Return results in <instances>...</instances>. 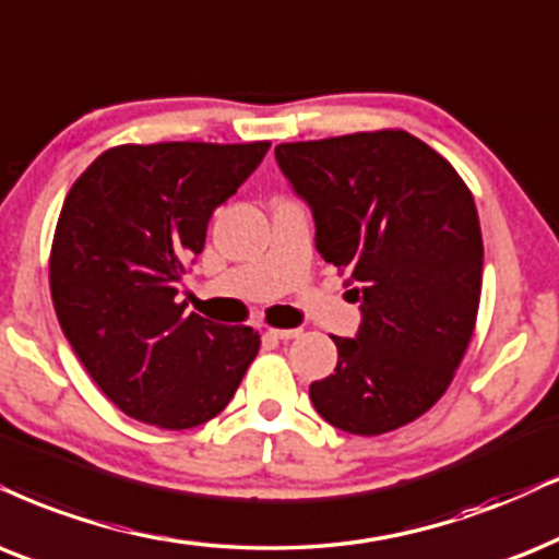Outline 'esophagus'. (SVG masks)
<instances>
[{
	"label": "esophagus",
	"instance_id": "1",
	"mask_svg": "<svg viewBox=\"0 0 559 559\" xmlns=\"http://www.w3.org/2000/svg\"><path fill=\"white\" fill-rule=\"evenodd\" d=\"M267 332H271L275 341H284V343H286V341H294V337L301 335L299 328H292V330H275V328H271Z\"/></svg>",
	"mask_w": 559,
	"mask_h": 559
}]
</instances>
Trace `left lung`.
Wrapping results in <instances>:
<instances>
[{
  "mask_svg": "<svg viewBox=\"0 0 559 559\" xmlns=\"http://www.w3.org/2000/svg\"><path fill=\"white\" fill-rule=\"evenodd\" d=\"M314 218V247L361 304L356 337L309 397L330 426L379 436L447 392L475 330L483 231L456 169L407 131L275 146Z\"/></svg>",
  "mask_w": 559,
  "mask_h": 559,
  "instance_id": "1",
  "label": "left lung"
}]
</instances>
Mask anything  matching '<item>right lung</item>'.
Wrapping results in <instances>:
<instances>
[{
    "label": "right lung",
    "mask_w": 559,
    "mask_h": 559,
    "mask_svg": "<svg viewBox=\"0 0 559 559\" xmlns=\"http://www.w3.org/2000/svg\"><path fill=\"white\" fill-rule=\"evenodd\" d=\"M267 150V141L126 144L69 190L51 247L53 309L84 369L131 418L201 426L229 405L258 356V332L186 314L178 286L214 211Z\"/></svg>",
    "instance_id": "obj_1"
}]
</instances>
